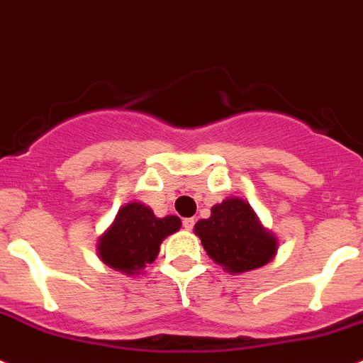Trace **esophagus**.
Wrapping results in <instances>:
<instances>
[{
  "instance_id": "obj_1",
  "label": "esophagus",
  "mask_w": 363,
  "mask_h": 363,
  "mask_svg": "<svg viewBox=\"0 0 363 363\" xmlns=\"http://www.w3.org/2000/svg\"><path fill=\"white\" fill-rule=\"evenodd\" d=\"M194 226H195V218L194 217L182 218V228H184V230L191 231V230H194Z\"/></svg>"
}]
</instances>
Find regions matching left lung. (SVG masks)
I'll return each instance as SVG.
<instances>
[{
	"mask_svg": "<svg viewBox=\"0 0 363 363\" xmlns=\"http://www.w3.org/2000/svg\"><path fill=\"white\" fill-rule=\"evenodd\" d=\"M206 253L230 273L257 269L273 259L277 238L260 226L250 204L226 199L211 208L210 218L195 224Z\"/></svg>",
	"mask_w": 363,
	"mask_h": 363,
	"instance_id": "left-lung-1",
	"label": "left lung"
}]
</instances>
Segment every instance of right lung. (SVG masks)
Segmentation results:
<instances>
[{"mask_svg":"<svg viewBox=\"0 0 363 363\" xmlns=\"http://www.w3.org/2000/svg\"><path fill=\"white\" fill-rule=\"evenodd\" d=\"M181 228V218L168 215L157 218L148 206L130 202L123 206L108 231L99 240V255L104 264L126 275L152 264L159 246L168 235Z\"/></svg>","mask_w":363,"mask_h":363,"instance_id":"add662e5","label":"right lung"}]
</instances>
